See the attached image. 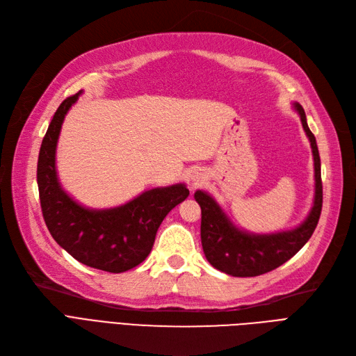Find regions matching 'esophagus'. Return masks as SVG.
I'll return each instance as SVG.
<instances>
[{
  "instance_id": "obj_1",
  "label": "esophagus",
  "mask_w": 356,
  "mask_h": 356,
  "mask_svg": "<svg viewBox=\"0 0 356 356\" xmlns=\"http://www.w3.org/2000/svg\"><path fill=\"white\" fill-rule=\"evenodd\" d=\"M191 179H192V183H193V185L195 186H197V185H200V183L202 181V177L198 175V173H195V175H192L191 176Z\"/></svg>"
}]
</instances>
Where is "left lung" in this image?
Listing matches in <instances>:
<instances>
[{
    "instance_id": "8db88e82",
    "label": "left lung",
    "mask_w": 356,
    "mask_h": 356,
    "mask_svg": "<svg viewBox=\"0 0 356 356\" xmlns=\"http://www.w3.org/2000/svg\"><path fill=\"white\" fill-rule=\"evenodd\" d=\"M302 125L311 142L315 165V200L306 220L291 231L269 235H253L239 231L227 219L209 193L195 192L201 207V243L210 265L232 277H257L270 272L290 260L312 236L323 210V180L321 159L314 133L309 130L306 115L299 103H294Z\"/></svg>"
}]
</instances>
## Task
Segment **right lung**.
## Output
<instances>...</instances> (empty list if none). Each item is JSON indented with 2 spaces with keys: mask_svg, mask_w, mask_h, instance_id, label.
I'll use <instances>...</instances> for the list:
<instances>
[{
  "mask_svg": "<svg viewBox=\"0 0 356 356\" xmlns=\"http://www.w3.org/2000/svg\"><path fill=\"white\" fill-rule=\"evenodd\" d=\"M79 95L81 91L60 103L41 143L37 181L42 217L56 243L74 259L90 268L120 273L147 257L159 225L188 198L189 191L183 183L155 188L109 210H90L76 204L57 179L56 146L65 115Z\"/></svg>",
  "mask_w": 356,
  "mask_h": 356,
  "instance_id": "obj_1",
  "label": "right lung"
}]
</instances>
